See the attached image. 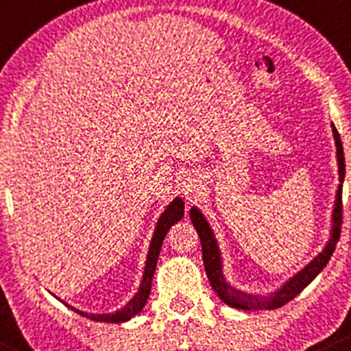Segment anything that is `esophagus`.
Masks as SVG:
<instances>
[{
	"mask_svg": "<svg viewBox=\"0 0 351 351\" xmlns=\"http://www.w3.org/2000/svg\"><path fill=\"white\" fill-rule=\"evenodd\" d=\"M197 180H192V178H186L185 182H183V193H185L186 197H190V195H193V192H195L197 190Z\"/></svg>",
	"mask_w": 351,
	"mask_h": 351,
	"instance_id": "1",
	"label": "esophagus"
}]
</instances>
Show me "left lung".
Listing matches in <instances>:
<instances>
[{"mask_svg":"<svg viewBox=\"0 0 351 351\" xmlns=\"http://www.w3.org/2000/svg\"><path fill=\"white\" fill-rule=\"evenodd\" d=\"M332 137H335L336 145V161H338V175H339V185L336 190V200L335 207H332L331 214V234L329 240L326 241V247L322 248L321 254L317 257L312 258L304 269L298 271L297 274L285 281L278 290H274L269 295H254L241 291L238 288L231 287L226 281L223 273V257H221L219 245H217L216 234H214L213 228H210L209 221L202 214V210L197 206L190 209V219H192L193 226H195L197 233H199L200 243H202V258L204 266H206L207 278L210 281V287L217 293V297L224 302L226 305L233 308H240V311H274V308L283 307L290 300H293L304 288H307L312 281L315 280L319 273L326 267V264L331 258L332 252H335L336 243L339 240V233H341V223H343V206H341V192H343V180H345V154H343V144L339 138L338 130L335 125L331 123Z\"/></svg>","mask_w":351,"mask_h":351,"instance_id":"1","label":"left lung"}]
</instances>
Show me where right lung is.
I'll return each instance as SVG.
<instances>
[{
    "instance_id": "right-lung-1",
    "label": "right lung",
    "mask_w": 351,
    "mask_h": 351,
    "mask_svg": "<svg viewBox=\"0 0 351 351\" xmlns=\"http://www.w3.org/2000/svg\"><path fill=\"white\" fill-rule=\"evenodd\" d=\"M183 214H185V202H183L180 197H175V199L169 202V206L165 209V213L159 216L158 223H156V228H154V233H152L151 243H149V252H147V258H145V267H144V274H142L141 287H138L137 293L134 295V298H132V300L128 302L125 307L118 308V311H114V312H110V314H89V312L78 311V308L71 307V305L64 304V302L63 304L66 305L68 308H71L73 312H77V314L90 319V321L111 322V324L127 322V321H130L132 317H135L137 314H141L142 308H144V305H145V302H147L149 293H151L152 278H154L156 266H158V257H159V252H161L162 240H165V237H166V233H168L169 228L182 219ZM58 300H60V298H58Z\"/></svg>"
}]
</instances>
